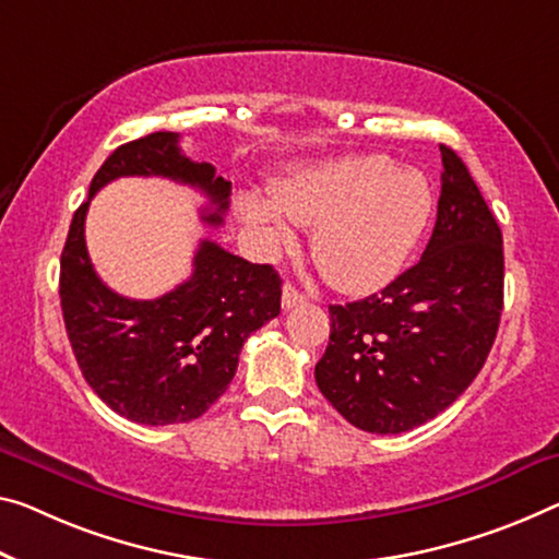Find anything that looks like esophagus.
<instances>
[{"mask_svg":"<svg viewBox=\"0 0 559 559\" xmlns=\"http://www.w3.org/2000/svg\"><path fill=\"white\" fill-rule=\"evenodd\" d=\"M305 295L299 289H295L292 285H285L282 287V307L285 309H289V307H295V305H302L305 302Z\"/></svg>","mask_w":559,"mask_h":559,"instance_id":"1","label":"esophagus"}]
</instances>
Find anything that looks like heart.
Wrapping results in <instances>:
<instances>
[{
	"label": "heart",
	"mask_w": 559,
	"mask_h": 559,
	"mask_svg": "<svg viewBox=\"0 0 559 559\" xmlns=\"http://www.w3.org/2000/svg\"><path fill=\"white\" fill-rule=\"evenodd\" d=\"M435 192L417 169L388 154L305 167L274 187V202L247 194L242 214L270 247L292 242L289 219L317 225L312 260L347 295L382 289L407 267L432 219Z\"/></svg>",
	"instance_id": "1"
}]
</instances>
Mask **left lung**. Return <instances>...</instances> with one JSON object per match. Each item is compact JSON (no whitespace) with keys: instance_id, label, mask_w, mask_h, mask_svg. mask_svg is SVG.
<instances>
[{"instance_id":"obj_1","label":"left lung","mask_w":559,"mask_h":559,"mask_svg":"<svg viewBox=\"0 0 559 559\" xmlns=\"http://www.w3.org/2000/svg\"><path fill=\"white\" fill-rule=\"evenodd\" d=\"M440 152L442 192L423 260L359 302L330 305V345L314 380L365 432L400 435L448 409L500 328V225L457 152Z\"/></svg>"}]
</instances>
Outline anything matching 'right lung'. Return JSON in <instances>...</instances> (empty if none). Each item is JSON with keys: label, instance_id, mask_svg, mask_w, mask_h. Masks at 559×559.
<instances>
[{"label": "right lung", "instance_id": "add662e5", "mask_svg": "<svg viewBox=\"0 0 559 559\" xmlns=\"http://www.w3.org/2000/svg\"><path fill=\"white\" fill-rule=\"evenodd\" d=\"M117 177H167L210 200L207 225H222L231 182L179 150V134L154 132L117 147L97 169L74 212L59 267V297L76 365L99 400L140 425L202 417L229 388L242 345L280 314L282 280L272 264L202 239L192 277L157 299L117 295L94 272L84 217L92 197Z\"/></svg>", "mask_w": 559, "mask_h": 559}]
</instances>
